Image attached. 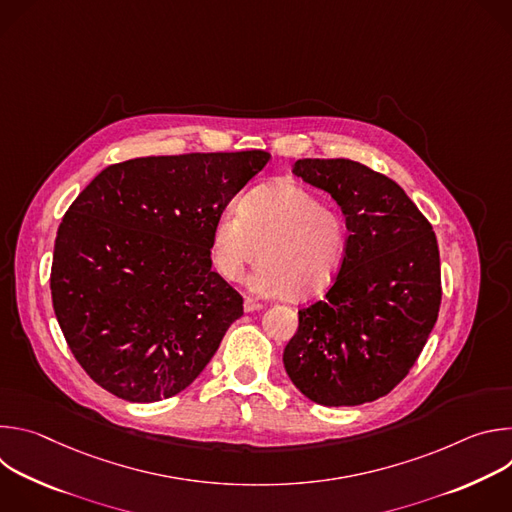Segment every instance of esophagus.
<instances>
[{
	"label": "esophagus",
	"mask_w": 512,
	"mask_h": 512,
	"mask_svg": "<svg viewBox=\"0 0 512 512\" xmlns=\"http://www.w3.org/2000/svg\"><path fill=\"white\" fill-rule=\"evenodd\" d=\"M261 308H263V304L255 302L253 298H247V300H245V304H243V310H245L247 314H251V312H259Z\"/></svg>",
	"instance_id": "esophagus-1"
}]
</instances>
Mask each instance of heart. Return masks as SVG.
Wrapping results in <instances>:
<instances>
[{
  "label": "heart",
  "instance_id": "obj_1",
  "mask_svg": "<svg viewBox=\"0 0 512 512\" xmlns=\"http://www.w3.org/2000/svg\"><path fill=\"white\" fill-rule=\"evenodd\" d=\"M348 245L344 218L306 188L277 182L249 192L239 206L218 214L210 259L227 281L259 257L249 287L261 296L322 294L342 267Z\"/></svg>",
  "mask_w": 512,
  "mask_h": 512
}]
</instances>
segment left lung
I'll list each match as a JSON object with an SVG mask.
<instances>
[{"instance_id": "left-lung-1", "label": "left lung", "mask_w": 512, "mask_h": 512, "mask_svg": "<svg viewBox=\"0 0 512 512\" xmlns=\"http://www.w3.org/2000/svg\"><path fill=\"white\" fill-rule=\"evenodd\" d=\"M346 216L348 245L326 296L298 312L283 367L310 401L352 407L393 391L421 354L442 304L440 249L391 178L352 160H298Z\"/></svg>"}]
</instances>
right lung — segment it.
<instances>
[{
	"instance_id": "obj_1",
	"label": "right lung",
	"mask_w": 512,
	"mask_h": 512,
	"mask_svg": "<svg viewBox=\"0 0 512 512\" xmlns=\"http://www.w3.org/2000/svg\"><path fill=\"white\" fill-rule=\"evenodd\" d=\"M269 158H135L105 168L70 204L54 243L52 306L105 391L131 403L178 395L243 316V298L210 269V235Z\"/></svg>"
}]
</instances>
